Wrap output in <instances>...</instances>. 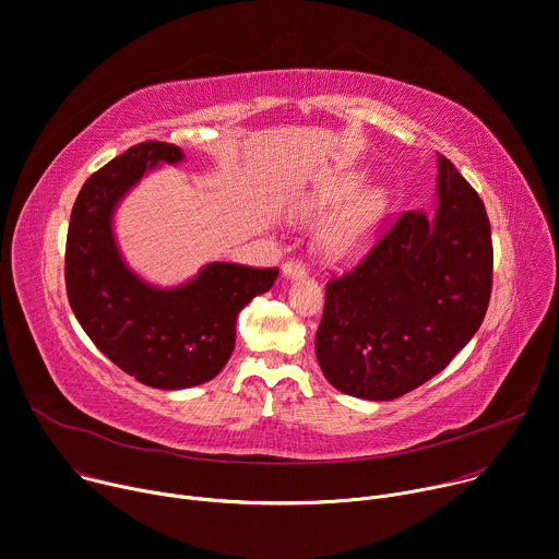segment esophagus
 I'll return each mask as SVG.
<instances>
[{
  "label": "esophagus",
  "mask_w": 559,
  "mask_h": 559,
  "mask_svg": "<svg viewBox=\"0 0 559 559\" xmlns=\"http://www.w3.org/2000/svg\"><path fill=\"white\" fill-rule=\"evenodd\" d=\"M282 271H284V277H288V280L301 277V275H306V264L299 262V260H288V262L282 266Z\"/></svg>",
  "instance_id": "1"
}]
</instances>
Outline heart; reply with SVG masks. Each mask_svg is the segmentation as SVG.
I'll use <instances>...</instances> for the list:
<instances>
[{
  "mask_svg": "<svg viewBox=\"0 0 559 559\" xmlns=\"http://www.w3.org/2000/svg\"><path fill=\"white\" fill-rule=\"evenodd\" d=\"M364 191V177L357 173H348L337 177L329 183L322 193H318L311 202L306 204V215L311 219H324L335 215L337 211L350 201L354 202L346 212L340 213L320 230V248L326 258L335 262L355 260L361 255L373 241L389 200L386 193L380 189H370L361 197Z\"/></svg>",
  "mask_w": 559,
  "mask_h": 559,
  "instance_id": "1",
  "label": "heart"
}]
</instances>
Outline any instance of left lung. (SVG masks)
Returning <instances> with one entry per match:
<instances>
[{
    "label": "left lung",
    "mask_w": 559,
    "mask_h": 559,
    "mask_svg": "<svg viewBox=\"0 0 559 559\" xmlns=\"http://www.w3.org/2000/svg\"><path fill=\"white\" fill-rule=\"evenodd\" d=\"M438 211H406L326 284L316 353L342 393L386 402L444 370L484 322L492 241L484 202L438 155Z\"/></svg>",
    "instance_id": "left-lung-1"
}]
</instances>
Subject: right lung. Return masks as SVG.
I'll return each instance as SVG.
<instances>
[{
    "label": "right lung",
    "instance_id": "right-lung-1",
    "mask_svg": "<svg viewBox=\"0 0 559 559\" xmlns=\"http://www.w3.org/2000/svg\"><path fill=\"white\" fill-rule=\"evenodd\" d=\"M181 148L142 142L93 173L75 200L67 237V293L93 344L138 382L177 391L213 380L235 348L241 308L271 290L280 269L206 264L175 288L144 282L121 260L112 215L121 198Z\"/></svg>",
    "mask_w": 559,
    "mask_h": 559
}]
</instances>
